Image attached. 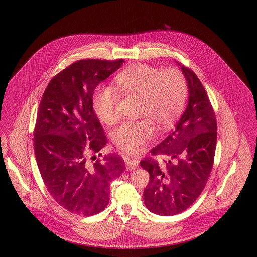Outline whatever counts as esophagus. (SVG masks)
Instances as JSON below:
<instances>
[{
    "label": "esophagus",
    "mask_w": 257,
    "mask_h": 257,
    "mask_svg": "<svg viewBox=\"0 0 257 257\" xmlns=\"http://www.w3.org/2000/svg\"><path fill=\"white\" fill-rule=\"evenodd\" d=\"M138 168V162L135 160H126V169L128 171H133Z\"/></svg>",
    "instance_id": "1"
}]
</instances>
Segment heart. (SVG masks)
<instances>
[{
    "label": "heart",
    "mask_w": 257,
    "mask_h": 257,
    "mask_svg": "<svg viewBox=\"0 0 257 257\" xmlns=\"http://www.w3.org/2000/svg\"><path fill=\"white\" fill-rule=\"evenodd\" d=\"M114 80L120 93L141 98L140 115L146 117L138 121H126L111 133L115 147L127 154L136 155L144 150L155 134L153 121L160 129H167L179 116L187 97L186 80L176 68L162 71L144 63L128 66ZM118 98L113 86L100 85L96 88L92 106L102 122L112 124L117 120Z\"/></svg>",
    "instance_id": "b5f03b06"
}]
</instances>
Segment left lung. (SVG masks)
Segmentation results:
<instances>
[{"instance_id":"1","label":"left lung","mask_w":257,"mask_h":257,"mask_svg":"<svg viewBox=\"0 0 257 257\" xmlns=\"http://www.w3.org/2000/svg\"><path fill=\"white\" fill-rule=\"evenodd\" d=\"M180 65V63H178ZM187 80L189 100L174 130L152 155L140 162L150 178L144 191L147 209L160 216H173L190 207L203 191L213 168L217 145V120L207 93L190 68L181 65Z\"/></svg>"}]
</instances>
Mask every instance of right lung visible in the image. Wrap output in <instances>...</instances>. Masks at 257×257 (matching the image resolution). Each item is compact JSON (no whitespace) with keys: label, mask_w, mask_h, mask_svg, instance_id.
Returning <instances> with one entry per match:
<instances>
[{"label":"right lung","mask_w":257,"mask_h":257,"mask_svg":"<svg viewBox=\"0 0 257 257\" xmlns=\"http://www.w3.org/2000/svg\"><path fill=\"white\" fill-rule=\"evenodd\" d=\"M123 62L75 61L50 81L38 107L34 133L38 170L52 197L76 215L93 216L107 207L110 182L125 170L116 154L90 164L86 149L99 153L107 144L92 98L96 86Z\"/></svg>","instance_id":"1"}]
</instances>
